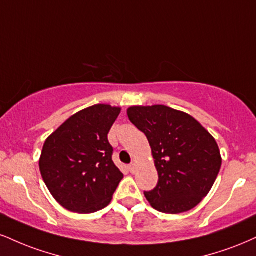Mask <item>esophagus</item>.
Instances as JSON below:
<instances>
[{
    "mask_svg": "<svg viewBox=\"0 0 256 256\" xmlns=\"http://www.w3.org/2000/svg\"><path fill=\"white\" fill-rule=\"evenodd\" d=\"M128 170H130V173H136V164L134 163H131L130 166H128Z\"/></svg>",
    "mask_w": 256,
    "mask_h": 256,
    "instance_id": "obj_1",
    "label": "esophagus"
}]
</instances>
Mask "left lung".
Listing matches in <instances>:
<instances>
[{
	"mask_svg": "<svg viewBox=\"0 0 256 256\" xmlns=\"http://www.w3.org/2000/svg\"><path fill=\"white\" fill-rule=\"evenodd\" d=\"M130 122L152 146L158 182L144 196L155 210L176 214L208 196L222 166L214 138L187 113L163 104L134 106Z\"/></svg>",
	"mask_w": 256,
	"mask_h": 256,
	"instance_id": "obj_1",
	"label": "left lung"
}]
</instances>
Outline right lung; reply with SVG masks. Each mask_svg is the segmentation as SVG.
I'll return each instance as SVG.
<instances>
[{
	"mask_svg": "<svg viewBox=\"0 0 256 256\" xmlns=\"http://www.w3.org/2000/svg\"><path fill=\"white\" fill-rule=\"evenodd\" d=\"M120 108L94 104L70 116L42 146L39 168L54 198L66 210L93 214L106 208L122 178L107 134Z\"/></svg>",
	"mask_w": 256,
	"mask_h": 256,
	"instance_id": "add662e5",
	"label": "right lung"
}]
</instances>
